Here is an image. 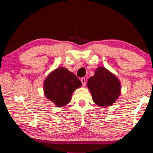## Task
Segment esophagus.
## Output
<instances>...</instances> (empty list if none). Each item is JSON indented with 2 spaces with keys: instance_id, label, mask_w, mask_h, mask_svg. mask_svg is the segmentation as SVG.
<instances>
[{
  "instance_id": "esophagus-1",
  "label": "esophagus",
  "mask_w": 153,
  "mask_h": 153,
  "mask_svg": "<svg viewBox=\"0 0 153 153\" xmlns=\"http://www.w3.org/2000/svg\"><path fill=\"white\" fill-rule=\"evenodd\" d=\"M81 82H82V86H84L85 85H86V78H85V77H82V78H81Z\"/></svg>"
}]
</instances>
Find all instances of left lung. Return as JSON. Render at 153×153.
Wrapping results in <instances>:
<instances>
[{
	"mask_svg": "<svg viewBox=\"0 0 153 153\" xmlns=\"http://www.w3.org/2000/svg\"><path fill=\"white\" fill-rule=\"evenodd\" d=\"M87 86L92 94L93 101L100 107L111 105L120 94V81L102 67L96 69L94 76L89 78Z\"/></svg>",
	"mask_w": 153,
	"mask_h": 153,
	"instance_id": "left-lung-1",
	"label": "left lung"
}]
</instances>
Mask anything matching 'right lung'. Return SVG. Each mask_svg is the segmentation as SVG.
<instances>
[{
	"label": "right lung",
	"instance_id": "add662e5",
	"mask_svg": "<svg viewBox=\"0 0 153 153\" xmlns=\"http://www.w3.org/2000/svg\"><path fill=\"white\" fill-rule=\"evenodd\" d=\"M82 82L76 76L63 67H59L46 77L44 83V90L46 98L61 107L67 105L76 88Z\"/></svg>",
	"mask_w": 153,
	"mask_h": 153
}]
</instances>
